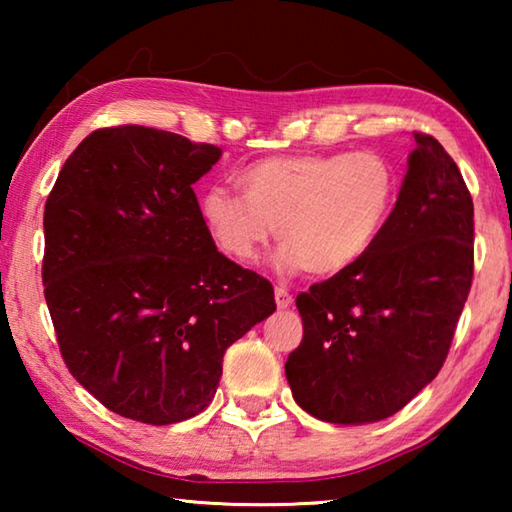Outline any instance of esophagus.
I'll use <instances>...</instances> for the list:
<instances>
[{
  "label": "esophagus",
  "mask_w": 512,
  "mask_h": 512,
  "mask_svg": "<svg viewBox=\"0 0 512 512\" xmlns=\"http://www.w3.org/2000/svg\"><path fill=\"white\" fill-rule=\"evenodd\" d=\"M291 302H293V298H291V293L287 289L275 287V305H277V309H289Z\"/></svg>",
  "instance_id": "34e87169"
}]
</instances>
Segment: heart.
Wrapping results in <instances>:
<instances>
[{
  "label": "heart",
  "instance_id": "obj_1",
  "mask_svg": "<svg viewBox=\"0 0 512 512\" xmlns=\"http://www.w3.org/2000/svg\"><path fill=\"white\" fill-rule=\"evenodd\" d=\"M237 187L241 196L212 187L201 198L205 230L221 253L255 262L277 228L284 271L329 277L375 246L393 210L395 171L375 151L289 155L248 164Z\"/></svg>",
  "mask_w": 512,
  "mask_h": 512
}]
</instances>
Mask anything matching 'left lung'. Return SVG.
Listing matches in <instances>:
<instances>
[{"label":"left lung","instance_id":"obj_1","mask_svg":"<svg viewBox=\"0 0 512 512\" xmlns=\"http://www.w3.org/2000/svg\"><path fill=\"white\" fill-rule=\"evenodd\" d=\"M413 137L375 246L296 298L305 334L284 372L293 400L318 420L388 418L438 375L452 348L474 275V205L440 142Z\"/></svg>","mask_w":512,"mask_h":512}]
</instances>
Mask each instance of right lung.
Wrapping results in <instances>:
<instances>
[{"label": "right lung", "instance_id": "1", "mask_svg": "<svg viewBox=\"0 0 512 512\" xmlns=\"http://www.w3.org/2000/svg\"><path fill=\"white\" fill-rule=\"evenodd\" d=\"M221 149L146 126L90 133L45 205L42 282L65 366L124 418L207 409L223 354L275 311L266 277L216 250L192 185Z\"/></svg>", "mask_w": 512, "mask_h": 512}]
</instances>
